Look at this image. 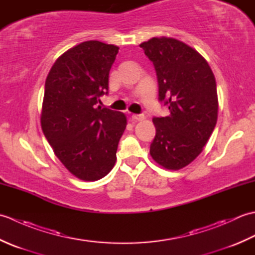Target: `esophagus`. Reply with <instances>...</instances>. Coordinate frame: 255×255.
<instances>
[{
    "label": "esophagus",
    "instance_id": "1",
    "mask_svg": "<svg viewBox=\"0 0 255 255\" xmlns=\"http://www.w3.org/2000/svg\"><path fill=\"white\" fill-rule=\"evenodd\" d=\"M144 118L145 117H144V115H142V114H133V115L131 116V119L133 122H141Z\"/></svg>",
    "mask_w": 255,
    "mask_h": 255
}]
</instances>
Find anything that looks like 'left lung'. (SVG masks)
Instances as JSON below:
<instances>
[{"label":"left lung","mask_w":255,"mask_h":255,"mask_svg":"<svg viewBox=\"0 0 255 255\" xmlns=\"http://www.w3.org/2000/svg\"><path fill=\"white\" fill-rule=\"evenodd\" d=\"M158 77L159 101L170 115L154 117L150 154L167 170L188 165L203 151L218 117L215 75L205 58L174 38L153 37L140 44Z\"/></svg>","instance_id":"8db88e82"}]
</instances>
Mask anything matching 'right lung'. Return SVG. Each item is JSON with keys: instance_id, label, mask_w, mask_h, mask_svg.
Wrapping results in <instances>:
<instances>
[{"instance_id": "add662e5", "label": "right lung", "mask_w": 255, "mask_h": 255, "mask_svg": "<svg viewBox=\"0 0 255 255\" xmlns=\"http://www.w3.org/2000/svg\"><path fill=\"white\" fill-rule=\"evenodd\" d=\"M118 49L99 40L81 42L57 59L46 79L41 129L57 158L83 181L111 172L127 125L125 114L96 106L107 94Z\"/></svg>"}]
</instances>
